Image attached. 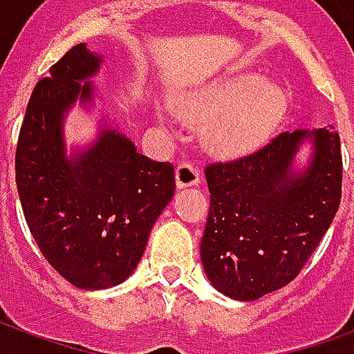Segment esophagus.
<instances>
[{"instance_id": "obj_1", "label": "esophagus", "mask_w": 354, "mask_h": 354, "mask_svg": "<svg viewBox=\"0 0 354 354\" xmlns=\"http://www.w3.org/2000/svg\"><path fill=\"white\" fill-rule=\"evenodd\" d=\"M200 183V171L194 165L183 161L176 167V185L180 189L191 187V185H198Z\"/></svg>"}]
</instances>
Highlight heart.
<instances>
[{
	"label": "heart",
	"instance_id": "b5f03b06",
	"mask_svg": "<svg viewBox=\"0 0 354 354\" xmlns=\"http://www.w3.org/2000/svg\"><path fill=\"white\" fill-rule=\"evenodd\" d=\"M286 108L285 91L259 73L233 75L176 99L183 119L207 121L205 143L221 154H235L261 143L285 118Z\"/></svg>",
	"mask_w": 354,
	"mask_h": 354
}]
</instances>
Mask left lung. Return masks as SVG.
<instances>
[{"label":"left lung","mask_w":354,"mask_h":354,"mask_svg":"<svg viewBox=\"0 0 354 354\" xmlns=\"http://www.w3.org/2000/svg\"><path fill=\"white\" fill-rule=\"evenodd\" d=\"M305 142L313 152L295 165ZM211 205L200 257L216 290L255 301L301 272L342 198L340 136L281 132L253 154L205 167Z\"/></svg>","instance_id":"8db88e82"}]
</instances>
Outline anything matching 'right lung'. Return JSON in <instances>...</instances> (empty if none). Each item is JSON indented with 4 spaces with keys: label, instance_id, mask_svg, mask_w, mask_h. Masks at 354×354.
Listing matches in <instances>:
<instances>
[{
    "label": "right lung",
    "instance_id": "1",
    "mask_svg": "<svg viewBox=\"0 0 354 354\" xmlns=\"http://www.w3.org/2000/svg\"><path fill=\"white\" fill-rule=\"evenodd\" d=\"M102 57L71 47L32 90L18 149L16 185L25 221L53 268L71 285H121L141 261L150 230L176 183L169 161H152L108 124L68 154L64 121L79 102L93 104L91 79Z\"/></svg>",
    "mask_w": 354,
    "mask_h": 354
}]
</instances>
